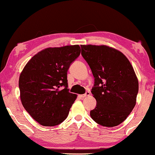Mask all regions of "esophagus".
I'll list each match as a JSON object with an SVG mask.
<instances>
[{
    "label": "esophagus",
    "instance_id": "34e87169",
    "mask_svg": "<svg viewBox=\"0 0 155 155\" xmlns=\"http://www.w3.org/2000/svg\"><path fill=\"white\" fill-rule=\"evenodd\" d=\"M90 94H91V93H90V92H89V91H87L86 92H85V94H81L80 97H81V98H84V97H85L89 96Z\"/></svg>",
    "mask_w": 155,
    "mask_h": 155
}]
</instances>
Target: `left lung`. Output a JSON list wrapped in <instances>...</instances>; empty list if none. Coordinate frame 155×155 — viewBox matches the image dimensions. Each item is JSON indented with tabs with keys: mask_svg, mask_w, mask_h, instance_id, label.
<instances>
[{
	"mask_svg": "<svg viewBox=\"0 0 155 155\" xmlns=\"http://www.w3.org/2000/svg\"><path fill=\"white\" fill-rule=\"evenodd\" d=\"M81 47L94 78L91 92L97 105L91 116L101 126H117L136 105L138 81L133 67L125 55L114 48L91 45Z\"/></svg>",
	"mask_w": 155,
	"mask_h": 155,
	"instance_id": "8db88e82",
	"label": "left lung"
}]
</instances>
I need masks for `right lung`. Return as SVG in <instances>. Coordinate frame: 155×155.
I'll list each match as a JSON object with an SVG mask.
<instances>
[{
    "mask_svg": "<svg viewBox=\"0 0 155 155\" xmlns=\"http://www.w3.org/2000/svg\"><path fill=\"white\" fill-rule=\"evenodd\" d=\"M80 53L78 45L45 48L35 55L21 73L22 105L41 125H58L68 117L77 94L69 92L67 74Z\"/></svg>",
    "mask_w": 155,
    "mask_h": 155,
    "instance_id": "add662e5",
    "label": "right lung"
}]
</instances>
